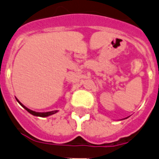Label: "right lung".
Wrapping results in <instances>:
<instances>
[{"instance_id":"obj_1","label":"right lung","mask_w":159,"mask_h":159,"mask_svg":"<svg viewBox=\"0 0 159 159\" xmlns=\"http://www.w3.org/2000/svg\"><path fill=\"white\" fill-rule=\"evenodd\" d=\"M16 100H17V99H16ZM17 101L19 102V104H20V105H21L22 107H24V109H25L26 110L28 111V113H30L31 114H33V115H34V116H38V117H47V116L52 115V114H54V113H57V110L51 111V112H46V113H37V112H34V111L31 110V109H28V108H26V107L24 106V104H22L21 103H20V102H19L18 100H17Z\"/></svg>"}]
</instances>
